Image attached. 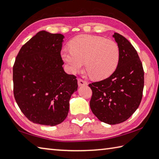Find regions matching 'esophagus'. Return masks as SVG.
Returning a JSON list of instances; mask_svg holds the SVG:
<instances>
[{
	"instance_id": "obj_1",
	"label": "esophagus",
	"mask_w": 159,
	"mask_h": 159,
	"mask_svg": "<svg viewBox=\"0 0 159 159\" xmlns=\"http://www.w3.org/2000/svg\"><path fill=\"white\" fill-rule=\"evenodd\" d=\"M77 82H78V85L79 86H86L88 84V83L86 82V81L83 80L82 79H78L77 80Z\"/></svg>"
}]
</instances>
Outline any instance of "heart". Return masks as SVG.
Here are the masks:
<instances>
[{
  "label": "heart",
  "instance_id": "obj_1",
  "mask_svg": "<svg viewBox=\"0 0 159 159\" xmlns=\"http://www.w3.org/2000/svg\"><path fill=\"white\" fill-rule=\"evenodd\" d=\"M69 46L70 48L61 50V57L73 74L82 69L85 61L86 70L90 77L102 80L111 75L118 65L120 54L114 41L82 34L74 38Z\"/></svg>",
  "mask_w": 159,
  "mask_h": 159
}]
</instances>
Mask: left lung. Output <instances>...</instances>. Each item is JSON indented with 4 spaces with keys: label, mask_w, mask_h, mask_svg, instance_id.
Instances as JSON below:
<instances>
[{
    "label": "left lung",
    "mask_w": 159,
    "mask_h": 159,
    "mask_svg": "<svg viewBox=\"0 0 159 159\" xmlns=\"http://www.w3.org/2000/svg\"><path fill=\"white\" fill-rule=\"evenodd\" d=\"M113 37L120 54L118 66L108 78L89 84L92 90V112L109 125L123 122L136 111L144 87V70L136 49L118 33Z\"/></svg>",
    "instance_id": "1"
}]
</instances>
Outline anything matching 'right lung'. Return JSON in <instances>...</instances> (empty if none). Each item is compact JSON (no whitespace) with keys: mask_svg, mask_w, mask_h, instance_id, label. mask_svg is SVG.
I'll list each match as a JSON object with an SVG mask.
<instances>
[{"mask_svg":"<svg viewBox=\"0 0 159 159\" xmlns=\"http://www.w3.org/2000/svg\"><path fill=\"white\" fill-rule=\"evenodd\" d=\"M64 35L40 31L21 47L13 66L14 95L20 111L36 124L55 126L64 120L77 90L65 73L61 50Z\"/></svg>","mask_w":159,"mask_h":159,"instance_id":"1","label":"right lung"}]
</instances>
